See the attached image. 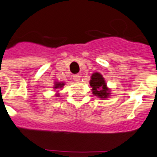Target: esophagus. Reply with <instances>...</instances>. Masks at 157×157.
I'll return each mask as SVG.
<instances>
[{"label":"esophagus","mask_w":157,"mask_h":157,"mask_svg":"<svg viewBox=\"0 0 157 157\" xmlns=\"http://www.w3.org/2000/svg\"><path fill=\"white\" fill-rule=\"evenodd\" d=\"M73 79H74L75 82H79V80H80L79 74H74V75H73Z\"/></svg>","instance_id":"34e87169"}]
</instances>
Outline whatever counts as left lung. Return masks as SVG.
I'll list each match as a JSON object with an SVG mask.
<instances>
[{
    "label": "left lung",
    "instance_id": "1",
    "mask_svg": "<svg viewBox=\"0 0 157 157\" xmlns=\"http://www.w3.org/2000/svg\"><path fill=\"white\" fill-rule=\"evenodd\" d=\"M89 83L92 87L93 94L98 98L104 99L110 96V89L107 87V83L101 74L96 72L92 74Z\"/></svg>",
    "mask_w": 157,
    "mask_h": 157
}]
</instances>
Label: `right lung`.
I'll list each match as a JSON object with an SVG mask.
<instances>
[{"label":"right lung","instance_id":"add662e5","mask_svg":"<svg viewBox=\"0 0 157 157\" xmlns=\"http://www.w3.org/2000/svg\"><path fill=\"white\" fill-rule=\"evenodd\" d=\"M64 85V83H60V82H55V86H54V88L55 89H57V88H62ZM58 95V94H57Z\"/></svg>","mask_w":157,"mask_h":157}]
</instances>
